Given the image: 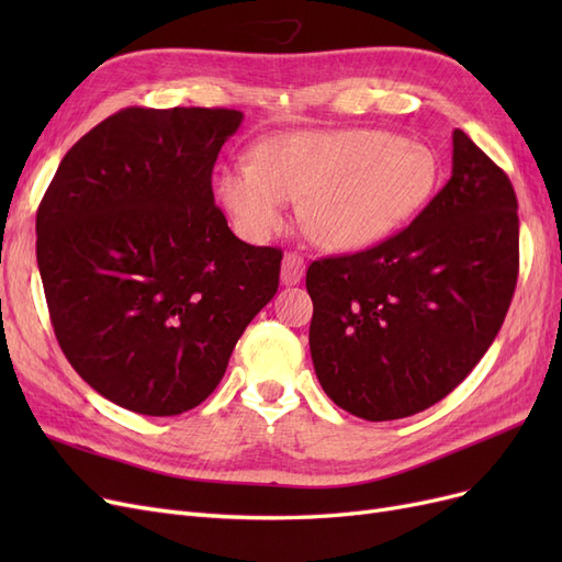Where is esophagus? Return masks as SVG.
<instances>
[{
  "label": "esophagus",
  "mask_w": 562,
  "mask_h": 562,
  "mask_svg": "<svg viewBox=\"0 0 562 562\" xmlns=\"http://www.w3.org/2000/svg\"><path fill=\"white\" fill-rule=\"evenodd\" d=\"M304 277V258L300 252H285L281 262V281L285 285H295Z\"/></svg>",
  "instance_id": "obj_1"
}]
</instances>
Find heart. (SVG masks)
<instances>
[{
	"mask_svg": "<svg viewBox=\"0 0 562 562\" xmlns=\"http://www.w3.org/2000/svg\"><path fill=\"white\" fill-rule=\"evenodd\" d=\"M438 184L434 151L378 128L277 135L220 176V199L250 239L285 225L291 199L302 225L330 250H363L403 229Z\"/></svg>",
	"mask_w": 562,
	"mask_h": 562,
	"instance_id": "1",
	"label": "heart"
}]
</instances>
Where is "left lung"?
<instances>
[{
	"label": "left lung",
	"mask_w": 562,
	"mask_h": 562,
	"mask_svg": "<svg viewBox=\"0 0 562 562\" xmlns=\"http://www.w3.org/2000/svg\"><path fill=\"white\" fill-rule=\"evenodd\" d=\"M516 279L514 184L454 128L452 176L411 225L310 265V349L323 391L368 422L427 411L495 342Z\"/></svg>",
	"instance_id": "obj_1"
}]
</instances>
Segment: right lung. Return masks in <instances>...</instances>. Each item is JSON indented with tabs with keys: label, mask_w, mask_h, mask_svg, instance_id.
Returning a JSON list of instances; mask_svg holds the SVG:
<instances>
[{
	"label": "right lung",
	"mask_w": 562,
	"mask_h": 562,
	"mask_svg": "<svg viewBox=\"0 0 562 562\" xmlns=\"http://www.w3.org/2000/svg\"><path fill=\"white\" fill-rule=\"evenodd\" d=\"M244 114L126 108L63 157L37 265L67 361L100 396L171 417L206 401L279 288L283 252L236 239L211 176Z\"/></svg>",
	"instance_id": "obj_1"
}]
</instances>
